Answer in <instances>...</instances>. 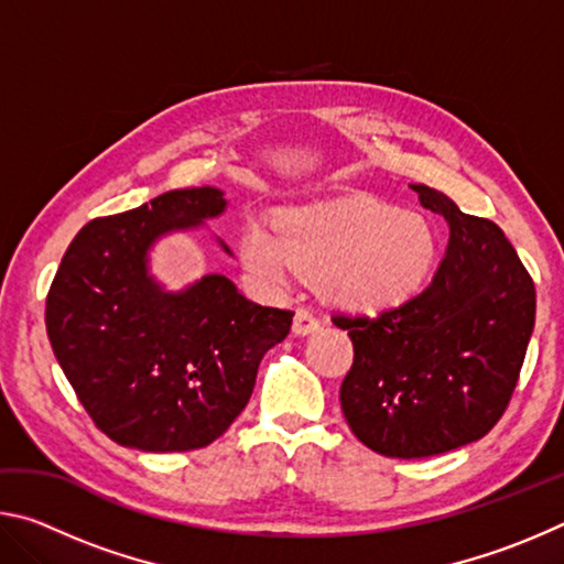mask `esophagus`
Returning <instances> with one entry per match:
<instances>
[{"label": "esophagus", "instance_id": "esophagus-1", "mask_svg": "<svg viewBox=\"0 0 564 564\" xmlns=\"http://www.w3.org/2000/svg\"><path fill=\"white\" fill-rule=\"evenodd\" d=\"M318 318L313 316L308 308H299L293 316V333L295 336H311V333L318 330Z\"/></svg>", "mask_w": 564, "mask_h": 564}]
</instances>
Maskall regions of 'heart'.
<instances>
[{
	"label": "heart",
	"instance_id": "obj_1",
	"mask_svg": "<svg viewBox=\"0 0 564 564\" xmlns=\"http://www.w3.org/2000/svg\"><path fill=\"white\" fill-rule=\"evenodd\" d=\"M435 253V228L423 214L368 196L283 208L275 231L248 221L238 236V259L263 289L303 275L358 316H383L413 301Z\"/></svg>",
	"mask_w": 564,
	"mask_h": 564
}]
</instances>
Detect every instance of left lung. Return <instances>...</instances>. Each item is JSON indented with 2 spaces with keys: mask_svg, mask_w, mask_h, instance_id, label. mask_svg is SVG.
<instances>
[{
  "mask_svg": "<svg viewBox=\"0 0 564 564\" xmlns=\"http://www.w3.org/2000/svg\"><path fill=\"white\" fill-rule=\"evenodd\" d=\"M410 188L451 228L431 285L378 318H336L356 350L340 386L343 415L362 445L403 460L492 431L534 328V283L500 228L431 186Z\"/></svg>",
  "mask_w": 564,
  "mask_h": 564,
  "instance_id": "left-lung-1",
  "label": "left lung"
}]
</instances>
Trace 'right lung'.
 <instances>
[{
  "label": "right lung",
  "instance_id": "add662e5",
  "mask_svg": "<svg viewBox=\"0 0 564 564\" xmlns=\"http://www.w3.org/2000/svg\"><path fill=\"white\" fill-rule=\"evenodd\" d=\"M221 188H176L94 218L66 248L46 295V333L101 433L144 453L221 437L253 393L261 358L293 313L248 301L221 273L166 291L149 269L159 238L226 212ZM218 246L231 253L221 238Z\"/></svg>",
  "mask_w": 564,
  "mask_h": 564
}]
</instances>
